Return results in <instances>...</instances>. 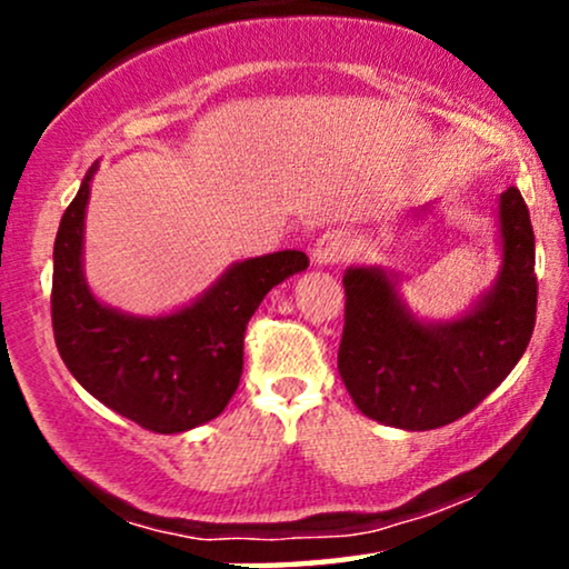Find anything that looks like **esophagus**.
Returning <instances> with one entry per match:
<instances>
[{
    "label": "esophagus",
    "instance_id": "34e87169",
    "mask_svg": "<svg viewBox=\"0 0 569 569\" xmlns=\"http://www.w3.org/2000/svg\"><path fill=\"white\" fill-rule=\"evenodd\" d=\"M350 253V234L345 230H329L312 246V262L316 264H337Z\"/></svg>",
    "mask_w": 569,
    "mask_h": 569
}]
</instances>
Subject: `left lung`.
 Wrapping results in <instances>:
<instances>
[{
  "instance_id": "1",
  "label": "left lung",
  "mask_w": 569,
  "mask_h": 569,
  "mask_svg": "<svg viewBox=\"0 0 569 569\" xmlns=\"http://www.w3.org/2000/svg\"><path fill=\"white\" fill-rule=\"evenodd\" d=\"M502 267L489 293L457 321L426 323L380 267L345 272V329L337 367L371 420L430 430L479 407L525 356L538 310L535 234L516 187L500 194Z\"/></svg>"
}]
</instances>
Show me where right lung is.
I'll return each instance as SVG.
<instances>
[{
    "mask_svg": "<svg viewBox=\"0 0 569 569\" xmlns=\"http://www.w3.org/2000/svg\"><path fill=\"white\" fill-rule=\"evenodd\" d=\"M93 166L63 211L53 248V335L74 380L152 433H181L224 411L243 375L246 326L272 286L307 270L302 251L232 264L171 316L139 318L101 305L82 272Z\"/></svg>",
    "mask_w": 569,
    "mask_h": 569,
    "instance_id": "right-lung-1",
    "label": "right lung"
}]
</instances>
